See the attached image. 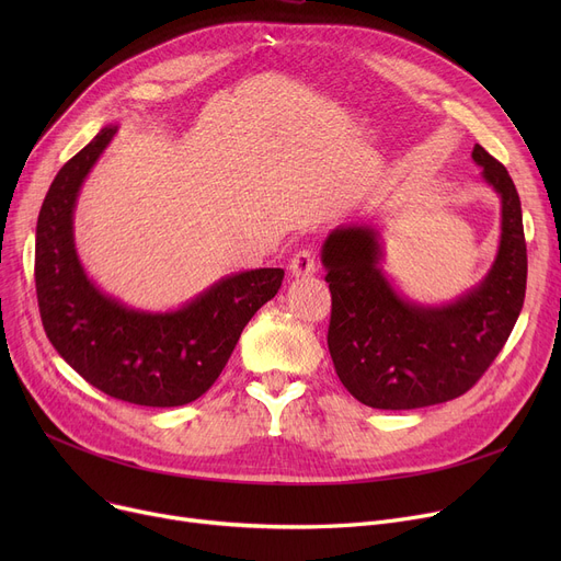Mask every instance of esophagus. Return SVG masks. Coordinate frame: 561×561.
<instances>
[{
    "mask_svg": "<svg viewBox=\"0 0 561 561\" xmlns=\"http://www.w3.org/2000/svg\"><path fill=\"white\" fill-rule=\"evenodd\" d=\"M288 271H290L293 277H309V275H313V273L318 271V263H316L313 250L305 248V250H300L298 254H293Z\"/></svg>",
    "mask_w": 561,
    "mask_h": 561,
    "instance_id": "34e87169",
    "label": "esophagus"
}]
</instances>
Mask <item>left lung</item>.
I'll use <instances>...</instances> for the list:
<instances>
[{
  "label": "left lung",
  "mask_w": 561,
  "mask_h": 561,
  "mask_svg": "<svg viewBox=\"0 0 561 561\" xmlns=\"http://www.w3.org/2000/svg\"><path fill=\"white\" fill-rule=\"evenodd\" d=\"M482 182L500 197V243L486 275L444 305L409 300L381 271L377 225H339L320 259L332 290L330 355L343 387L373 409H419L463 396L510 339L525 300L527 250L512 176L482 145Z\"/></svg>",
  "instance_id": "obj_1"
}]
</instances>
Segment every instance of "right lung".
I'll return each instance as SVG.
<instances>
[{
  "label": "right lung",
  "mask_w": 561,
  "mask_h": 561,
  "mask_svg": "<svg viewBox=\"0 0 561 561\" xmlns=\"http://www.w3.org/2000/svg\"><path fill=\"white\" fill-rule=\"evenodd\" d=\"M117 134L104 125L45 195L36 225V293L49 343L85 381L140 407H180L211 389L250 318L277 296L282 268L231 273L176 309L125 305L88 277L75 243L79 191Z\"/></svg>",
  "instance_id": "add662e5"
}]
</instances>
